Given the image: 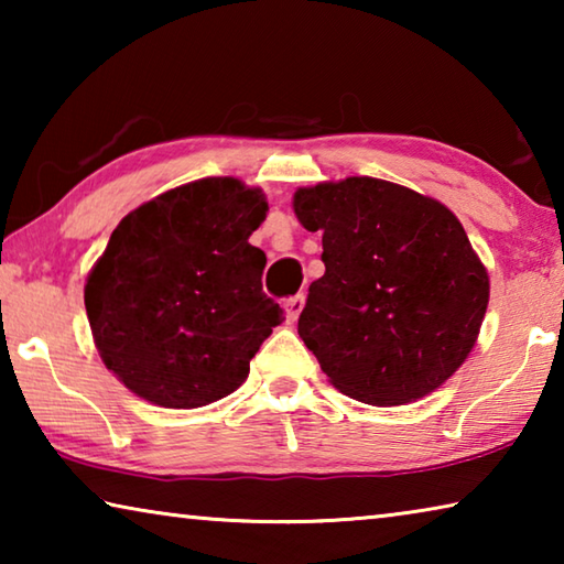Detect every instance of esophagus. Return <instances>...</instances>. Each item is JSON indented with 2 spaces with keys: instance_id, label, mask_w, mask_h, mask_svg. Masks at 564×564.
Instances as JSON below:
<instances>
[{
  "instance_id": "34e87169",
  "label": "esophagus",
  "mask_w": 564,
  "mask_h": 564,
  "mask_svg": "<svg viewBox=\"0 0 564 564\" xmlns=\"http://www.w3.org/2000/svg\"><path fill=\"white\" fill-rule=\"evenodd\" d=\"M303 305H305V295H303V293L293 295V299L285 301V303H283V308H285V321H289V323H295V321H299L301 311H303Z\"/></svg>"
}]
</instances>
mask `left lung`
Listing matches in <instances>:
<instances>
[{
	"label": "left lung",
	"instance_id": "8db88e82",
	"mask_svg": "<svg viewBox=\"0 0 564 564\" xmlns=\"http://www.w3.org/2000/svg\"><path fill=\"white\" fill-rule=\"evenodd\" d=\"M323 236L299 336L343 395L388 408L441 388L475 348L490 275L463 224L437 198L373 176L293 194Z\"/></svg>",
	"mask_w": 564,
	"mask_h": 564
}]
</instances>
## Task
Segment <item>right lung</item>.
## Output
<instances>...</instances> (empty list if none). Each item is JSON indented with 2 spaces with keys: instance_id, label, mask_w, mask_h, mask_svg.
Wrapping results in <instances>:
<instances>
[{
  "instance_id": "add662e5",
  "label": "right lung",
  "mask_w": 564,
  "mask_h": 564,
  "mask_svg": "<svg viewBox=\"0 0 564 564\" xmlns=\"http://www.w3.org/2000/svg\"><path fill=\"white\" fill-rule=\"evenodd\" d=\"M269 202L234 176L169 188L113 228L84 285L99 356L133 395L202 408L243 383L283 323L265 253L248 243Z\"/></svg>"
}]
</instances>
